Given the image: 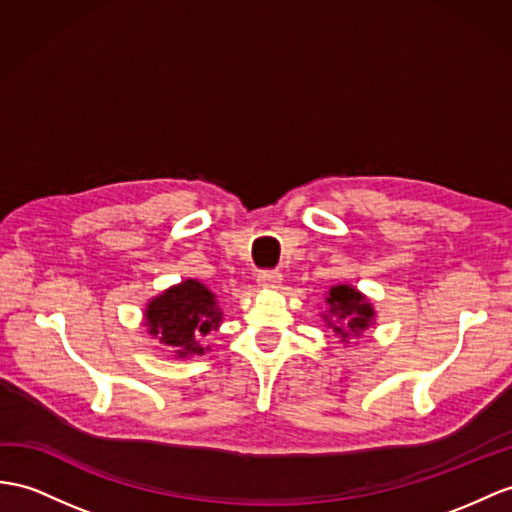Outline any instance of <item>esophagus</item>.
<instances>
[{"label":"esophagus","mask_w":512,"mask_h":512,"mask_svg":"<svg viewBox=\"0 0 512 512\" xmlns=\"http://www.w3.org/2000/svg\"><path fill=\"white\" fill-rule=\"evenodd\" d=\"M256 282H258L260 289H280L282 276L278 271H260Z\"/></svg>","instance_id":"34e87169"}]
</instances>
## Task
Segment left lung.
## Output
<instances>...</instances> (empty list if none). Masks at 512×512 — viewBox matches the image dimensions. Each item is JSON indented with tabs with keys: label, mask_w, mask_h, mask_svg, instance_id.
Masks as SVG:
<instances>
[{
	"label": "left lung",
	"mask_w": 512,
	"mask_h": 512,
	"mask_svg": "<svg viewBox=\"0 0 512 512\" xmlns=\"http://www.w3.org/2000/svg\"><path fill=\"white\" fill-rule=\"evenodd\" d=\"M326 326L334 330L341 343L363 336L376 323V310L365 293L352 284H334L326 293V310L321 313Z\"/></svg>",
	"instance_id": "8db88e82"
}]
</instances>
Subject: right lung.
Wrapping results in <instances>:
<instances>
[{
  "label": "right lung",
  "mask_w": 512,
  "mask_h": 512,
  "mask_svg": "<svg viewBox=\"0 0 512 512\" xmlns=\"http://www.w3.org/2000/svg\"><path fill=\"white\" fill-rule=\"evenodd\" d=\"M143 317L149 336L169 347L171 356L191 358L210 352L204 336L219 330L223 310L204 282L189 278L149 299Z\"/></svg>",
  "instance_id": "add662e5"
}]
</instances>
